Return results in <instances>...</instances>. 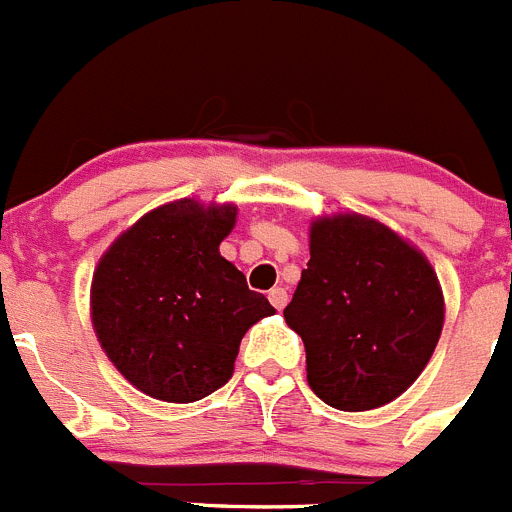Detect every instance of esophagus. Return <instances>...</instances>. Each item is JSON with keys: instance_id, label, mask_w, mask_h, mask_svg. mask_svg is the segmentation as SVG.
Segmentation results:
<instances>
[{"instance_id": "1", "label": "esophagus", "mask_w": 512, "mask_h": 512, "mask_svg": "<svg viewBox=\"0 0 512 512\" xmlns=\"http://www.w3.org/2000/svg\"><path fill=\"white\" fill-rule=\"evenodd\" d=\"M268 299H270V304L275 306V309H283V306L288 304V291L286 288H270V293H268Z\"/></svg>"}]
</instances>
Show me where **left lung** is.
<instances>
[{"instance_id": "1", "label": "left lung", "mask_w": 512, "mask_h": 512, "mask_svg": "<svg viewBox=\"0 0 512 512\" xmlns=\"http://www.w3.org/2000/svg\"><path fill=\"white\" fill-rule=\"evenodd\" d=\"M309 255L283 317L304 340L311 391L342 412L394 402L441 340L446 301L433 265L355 211L311 221Z\"/></svg>"}]
</instances>
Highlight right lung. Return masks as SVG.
<instances>
[{"label":"right lung","instance_id":"add662e5","mask_svg":"<svg viewBox=\"0 0 512 512\" xmlns=\"http://www.w3.org/2000/svg\"><path fill=\"white\" fill-rule=\"evenodd\" d=\"M234 224V203L180 198L144 213L97 262L92 327L110 363L146 397H208L231 379L244 332L275 314L221 257Z\"/></svg>","mask_w":512,"mask_h":512}]
</instances>
